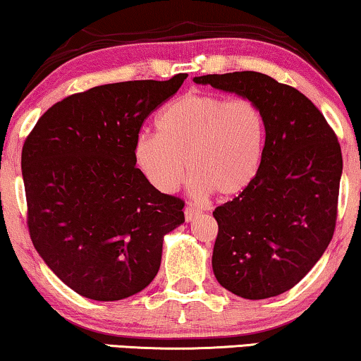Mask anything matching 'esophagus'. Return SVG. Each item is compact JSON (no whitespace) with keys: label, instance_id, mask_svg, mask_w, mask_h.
I'll return each mask as SVG.
<instances>
[{"label":"esophagus","instance_id":"esophagus-1","mask_svg":"<svg viewBox=\"0 0 361 361\" xmlns=\"http://www.w3.org/2000/svg\"><path fill=\"white\" fill-rule=\"evenodd\" d=\"M184 215H185V221H192V220L195 219L197 210L192 205H187L185 210H184Z\"/></svg>","mask_w":361,"mask_h":361}]
</instances>
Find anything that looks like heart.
Here are the masks:
<instances>
[{
	"label": "heart",
	"instance_id": "heart-1",
	"mask_svg": "<svg viewBox=\"0 0 361 361\" xmlns=\"http://www.w3.org/2000/svg\"><path fill=\"white\" fill-rule=\"evenodd\" d=\"M156 130L137 135L133 152L137 169L161 194L179 189L189 171L197 195H240L258 176L266 120L250 98L187 92L162 108Z\"/></svg>",
	"mask_w": 361,
	"mask_h": 361
}]
</instances>
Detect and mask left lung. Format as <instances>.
<instances>
[{
    "instance_id": "1",
    "label": "left lung",
    "mask_w": 361,
    "mask_h": 361,
    "mask_svg": "<svg viewBox=\"0 0 361 361\" xmlns=\"http://www.w3.org/2000/svg\"><path fill=\"white\" fill-rule=\"evenodd\" d=\"M194 82L250 98L264 115L258 176L214 212L212 268L240 298H274L294 288L332 240L343 167L338 140L307 97L264 73H214Z\"/></svg>"
}]
</instances>
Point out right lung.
Instances as JSON below:
<instances>
[{
	"label": "right lung",
	"mask_w": 361,
	"mask_h": 361,
	"mask_svg": "<svg viewBox=\"0 0 361 361\" xmlns=\"http://www.w3.org/2000/svg\"><path fill=\"white\" fill-rule=\"evenodd\" d=\"M169 80L108 83L52 105L24 141L27 228L52 273L93 300H120L156 278L184 202L136 167L142 121L179 90Z\"/></svg>",
	"instance_id": "1"
}]
</instances>
